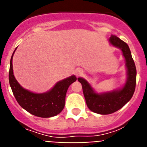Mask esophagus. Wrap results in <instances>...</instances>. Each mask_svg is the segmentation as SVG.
I'll return each instance as SVG.
<instances>
[{"label":"esophagus","instance_id":"esophagus-1","mask_svg":"<svg viewBox=\"0 0 147 147\" xmlns=\"http://www.w3.org/2000/svg\"><path fill=\"white\" fill-rule=\"evenodd\" d=\"M75 74H76V75H77V76H79V75H82L83 70L81 69H76V71H75Z\"/></svg>","mask_w":147,"mask_h":147}]
</instances>
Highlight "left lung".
Here are the masks:
<instances>
[{"label": "left lung", "mask_w": 147, "mask_h": 147, "mask_svg": "<svg viewBox=\"0 0 147 147\" xmlns=\"http://www.w3.org/2000/svg\"><path fill=\"white\" fill-rule=\"evenodd\" d=\"M109 42L112 46L121 49L124 57L127 69V81L124 85L112 91L98 93L86 80L83 78H78L82 85L88 108L92 112L100 115L112 114L121 109L132 98L136 84V67L129 46L115 35L109 38Z\"/></svg>", "instance_id": "1"}]
</instances>
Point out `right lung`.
<instances>
[{"instance_id":"right-lung-1","label":"right lung","mask_w":147,"mask_h":147,"mask_svg":"<svg viewBox=\"0 0 147 147\" xmlns=\"http://www.w3.org/2000/svg\"><path fill=\"white\" fill-rule=\"evenodd\" d=\"M16 49L10 60L9 81L19 105L30 114L40 118H50L58 115L64 108L65 98L69 86L77 80V78L75 75H71L61 80L46 92H30L20 86L14 75L12 58Z\"/></svg>"}]
</instances>
